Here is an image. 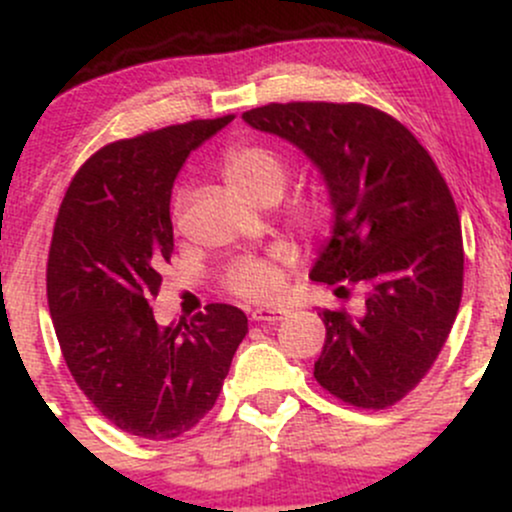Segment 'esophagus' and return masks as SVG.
<instances>
[{"mask_svg": "<svg viewBox=\"0 0 512 512\" xmlns=\"http://www.w3.org/2000/svg\"><path fill=\"white\" fill-rule=\"evenodd\" d=\"M289 317V310L279 308V305H267V308L252 310V320L255 322H279Z\"/></svg>", "mask_w": 512, "mask_h": 512, "instance_id": "esophagus-1", "label": "esophagus"}]
</instances>
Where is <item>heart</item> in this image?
I'll use <instances>...</instances> for the list:
<instances>
[{
    "mask_svg": "<svg viewBox=\"0 0 512 512\" xmlns=\"http://www.w3.org/2000/svg\"><path fill=\"white\" fill-rule=\"evenodd\" d=\"M223 178L228 185L238 192L240 197L257 202L264 195H281L286 185V163L274 149L264 144H236L223 154ZM182 195L175 197L173 214H180ZM315 209L310 204H303L298 216L301 221L313 219ZM281 267L274 260H243L236 267L228 269L223 276V286L240 298H252V301H264L279 293Z\"/></svg>",
    "mask_w": 512,
    "mask_h": 512,
    "instance_id": "heart-1",
    "label": "heart"
}]
</instances>
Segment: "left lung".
<instances>
[{"label": "left lung", "mask_w": 512, "mask_h": 512, "mask_svg": "<svg viewBox=\"0 0 512 512\" xmlns=\"http://www.w3.org/2000/svg\"><path fill=\"white\" fill-rule=\"evenodd\" d=\"M243 120L298 146L325 178L334 226L310 279L366 289L363 315L320 313L315 380L351 407H392L431 370L462 301L448 182L402 122L370 105L269 103Z\"/></svg>", "instance_id": "8db88e82"}]
</instances>
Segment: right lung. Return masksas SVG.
Wrapping results in <instances>:
<instances>
[{
	"mask_svg": "<svg viewBox=\"0 0 512 512\" xmlns=\"http://www.w3.org/2000/svg\"><path fill=\"white\" fill-rule=\"evenodd\" d=\"M231 120H192L103 146L60 204L48 255L57 342L79 390L132 436L170 440L195 428L248 334L236 305L211 303L168 327L156 325L149 305L173 255L175 175Z\"/></svg>",
	"mask_w": 512,
	"mask_h": 512,
	"instance_id": "1",
	"label": "right lung"
}]
</instances>
